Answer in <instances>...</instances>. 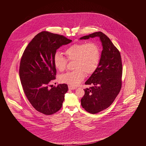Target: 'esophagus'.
<instances>
[{
  "instance_id": "esophagus-1",
  "label": "esophagus",
  "mask_w": 146,
  "mask_h": 146,
  "mask_svg": "<svg viewBox=\"0 0 146 146\" xmlns=\"http://www.w3.org/2000/svg\"><path fill=\"white\" fill-rule=\"evenodd\" d=\"M68 89L70 90H74V89H76V87H74V86H71V85H68Z\"/></svg>"
}]
</instances>
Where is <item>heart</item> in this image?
I'll return each mask as SVG.
<instances>
[{
    "label": "heart",
    "mask_w": 146,
    "mask_h": 146,
    "mask_svg": "<svg viewBox=\"0 0 146 146\" xmlns=\"http://www.w3.org/2000/svg\"><path fill=\"white\" fill-rule=\"evenodd\" d=\"M64 54L67 59L56 52L54 56V63L56 68L62 72L66 70L68 61H74L73 68L75 70L67 72L59 77L61 83L71 86L81 83L85 73L92 74L97 69L101 58L100 49L94 42L73 44L65 50Z\"/></svg>",
    "instance_id": "heart-1"
}]
</instances>
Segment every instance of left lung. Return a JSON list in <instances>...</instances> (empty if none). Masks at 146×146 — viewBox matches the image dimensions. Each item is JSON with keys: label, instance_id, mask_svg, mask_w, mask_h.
I'll return each instance as SVG.
<instances>
[{"label": "left lung", "instance_id": "left-lung-1", "mask_svg": "<svg viewBox=\"0 0 146 146\" xmlns=\"http://www.w3.org/2000/svg\"><path fill=\"white\" fill-rule=\"evenodd\" d=\"M98 36L103 46L100 63L85 85L92 86L84 89L81 104L86 111L96 114L108 108L121 88L123 66L120 53L110 38L101 32L85 35L80 39Z\"/></svg>", "mask_w": 146, "mask_h": 146}]
</instances>
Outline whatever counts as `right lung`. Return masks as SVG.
<instances>
[{"label":"right lung","instance_id":"1","mask_svg":"<svg viewBox=\"0 0 146 146\" xmlns=\"http://www.w3.org/2000/svg\"><path fill=\"white\" fill-rule=\"evenodd\" d=\"M71 42L62 35L43 31L33 38L21 57L19 75L23 90L32 106L44 114H53L62 106L67 85L49 88V84L56 79V50Z\"/></svg>","mask_w":146,"mask_h":146}]
</instances>
